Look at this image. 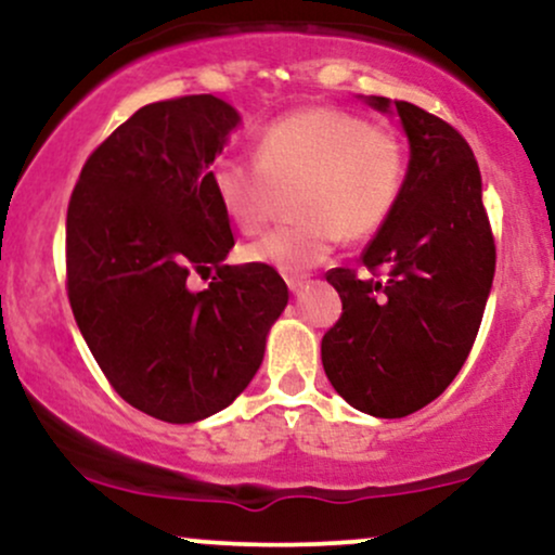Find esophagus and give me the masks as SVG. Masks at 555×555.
<instances>
[{"label": "esophagus", "instance_id": "esophagus-1", "mask_svg": "<svg viewBox=\"0 0 555 555\" xmlns=\"http://www.w3.org/2000/svg\"><path fill=\"white\" fill-rule=\"evenodd\" d=\"M305 284H308V276H286V286H289V292H299Z\"/></svg>", "mask_w": 555, "mask_h": 555}]
</instances>
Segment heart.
I'll return each mask as SVG.
<instances>
[{"label": "heart", "instance_id": "b5f03b06", "mask_svg": "<svg viewBox=\"0 0 555 555\" xmlns=\"http://www.w3.org/2000/svg\"><path fill=\"white\" fill-rule=\"evenodd\" d=\"M216 201L242 234L263 232L282 193L299 224L273 229L242 250L247 263L299 273L323 263L339 240H365L386 224L404 184V151L384 127L336 106L273 119L256 158H224L211 171Z\"/></svg>", "mask_w": 555, "mask_h": 555}]
</instances>
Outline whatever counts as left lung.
Masks as SVG:
<instances>
[{
	"mask_svg": "<svg viewBox=\"0 0 555 555\" xmlns=\"http://www.w3.org/2000/svg\"><path fill=\"white\" fill-rule=\"evenodd\" d=\"M367 104L397 109L410 167L397 208L362 253L371 276L326 273L341 297V318L323 336L321 360L354 410L406 417L462 371L486 313L495 242L467 140L410 101L371 95Z\"/></svg>",
	"mask_w": 555,
	"mask_h": 555,
	"instance_id": "left-lung-1",
	"label": "left lung"
}]
</instances>
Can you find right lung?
<instances>
[{"instance_id": "1", "label": "right lung", "mask_w": 555, "mask_h": 555, "mask_svg": "<svg viewBox=\"0 0 555 555\" xmlns=\"http://www.w3.org/2000/svg\"><path fill=\"white\" fill-rule=\"evenodd\" d=\"M240 114L211 93L156 101L88 156L67 206V297L88 349L127 404L197 423L258 373L286 308L271 266H227L234 247L211 164ZM216 270L201 293L193 272Z\"/></svg>"}]
</instances>
